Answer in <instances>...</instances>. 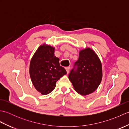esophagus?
I'll list each match as a JSON object with an SVG mask.
<instances>
[{"mask_svg": "<svg viewBox=\"0 0 129 129\" xmlns=\"http://www.w3.org/2000/svg\"><path fill=\"white\" fill-rule=\"evenodd\" d=\"M65 69H66V70H67V74H69V71H70V67H66L65 68Z\"/></svg>", "mask_w": 129, "mask_h": 129, "instance_id": "esophagus-1", "label": "esophagus"}]
</instances>
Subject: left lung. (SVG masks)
Wrapping results in <instances>:
<instances>
[{
	"label": "left lung",
	"mask_w": 129,
	"mask_h": 129,
	"mask_svg": "<svg viewBox=\"0 0 129 129\" xmlns=\"http://www.w3.org/2000/svg\"><path fill=\"white\" fill-rule=\"evenodd\" d=\"M102 77V65L95 52L89 48L80 50L69 74L75 91L82 95L91 94L99 86Z\"/></svg>",
	"instance_id": "1"
}]
</instances>
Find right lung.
<instances>
[{"label":"right lung","instance_id":"1","mask_svg":"<svg viewBox=\"0 0 129 129\" xmlns=\"http://www.w3.org/2000/svg\"><path fill=\"white\" fill-rule=\"evenodd\" d=\"M55 48L45 44L40 45L31 59L29 74L35 88L42 95H47L54 89L56 81L67 74L59 64V59L54 55Z\"/></svg>","mask_w":129,"mask_h":129}]
</instances>
